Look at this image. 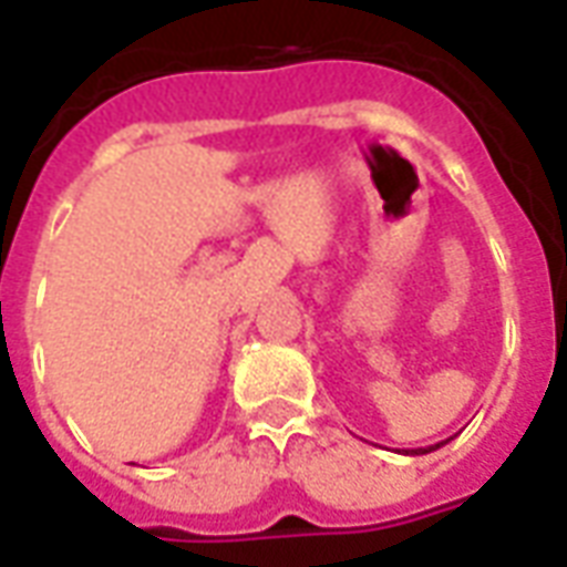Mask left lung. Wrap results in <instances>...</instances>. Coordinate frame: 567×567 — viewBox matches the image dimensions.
<instances>
[{
	"label": "left lung",
	"mask_w": 567,
	"mask_h": 567,
	"mask_svg": "<svg viewBox=\"0 0 567 567\" xmlns=\"http://www.w3.org/2000/svg\"><path fill=\"white\" fill-rule=\"evenodd\" d=\"M443 443H446V440H443ZM443 443H434V446H425V450H404V455H425V452L440 450V446H443Z\"/></svg>",
	"instance_id": "1"
}]
</instances>
